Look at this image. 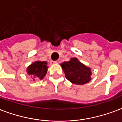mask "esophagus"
<instances>
[{"instance_id":"1","label":"esophagus","mask_w":122,"mask_h":122,"mask_svg":"<svg viewBox=\"0 0 122 122\" xmlns=\"http://www.w3.org/2000/svg\"><path fill=\"white\" fill-rule=\"evenodd\" d=\"M57 63V61H50V64L51 65H55V64Z\"/></svg>"}]
</instances>
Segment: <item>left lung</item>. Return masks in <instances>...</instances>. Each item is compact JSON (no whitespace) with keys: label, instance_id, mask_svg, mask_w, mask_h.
<instances>
[{"label":"left lung","instance_id":"obj_1","mask_svg":"<svg viewBox=\"0 0 122 122\" xmlns=\"http://www.w3.org/2000/svg\"><path fill=\"white\" fill-rule=\"evenodd\" d=\"M65 77L69 81L76 85H84L91 80V68L81 63L76 57L61 64Z\"/></svg>","mask_w":122,"mask_h":122}]
</instances>
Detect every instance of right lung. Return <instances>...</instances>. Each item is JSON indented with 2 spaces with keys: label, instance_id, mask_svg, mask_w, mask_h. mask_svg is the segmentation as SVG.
I'll return each instance as SVG.
<instances>
[{
  "label": "right lung",
  "instance_id": "right-lung-1",
  "mask_svg": "<svg viewBox=\"0 0 122 122\" xmlns=\"http://www.w3.org/2000/svg\"><path fill=\"white\" fill-rule=\"evenodd\" d=\"M48 68L46 61H36L27 67L26 72L29 76L35 81L36 79H43L47 73Z\"/></svg>",
  "mask_w": 122,
  "mask_h": 122
}]
</instances>
